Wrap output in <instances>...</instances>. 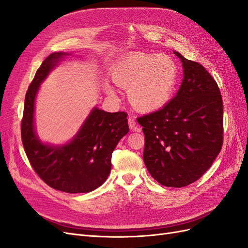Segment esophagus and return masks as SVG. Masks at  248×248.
Segmentation results:
<instances>
[{
  "label": "esophagus",
  "mask_w": 248,
  "mask_h": 248,
  "mask_svg": "<svg viewBox=\"0 0 248 248\" xmlns=\"http://www.w3.org/2000/svg\"><path fill=\"white\" fill-rule=\"evenodd\" d=\"M128 125H129V128L132 129V130H137L138 129V125H137L136 120H134L132 117H130L128 119Z\"/></svg>",
  "instance_id": "34e87169"
}]
</instances>
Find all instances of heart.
I'll use <instances>...</instances> for the list:
<instances>
[{"mask_svg": "<svg viewBox=\"0 0 248 248\" xmlns=\"http://www.w3.org/2000/svg\"><path fill=\"white\" fill-rule=\"evenodd\" d=\"M179 78L177 63L159 54H131L119 61L111 72L116 85L128 92V99L139 110L162 107L171 96ZM106 91L112 95L109 86Z\"/></svg>", "mask_w": 248, "mask_h": 248, "instance_id": "heart-1", "label": "heart"}]
</instances>
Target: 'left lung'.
I'll return each instance as SVG.
<instances>
[{
	"instance_id": "left-lung-1",
	"label": "left lung",
	"mask_w": 248,
	"mask_h": 248,
	"mask_svg": "<svg viewBox=\"0 0 248 248\" xmlns=\"http://www.w3.org/2000/svg\"><path fill=\"white\" fill-rule=\"evenodd\" d=\"M181 59L184 78L162 108L138 118L145 134L144 162L157 182L184 187L212 166L223 142L220 90L206 68Z\"/></svg>"
}]
</instances>
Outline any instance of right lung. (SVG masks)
Masks as SVG:
<instances>
[{
	"label": "right lung",
	"mask_w": 248,
	"mask_h": 248,
	"mask_svg": "<svg viewBox=\"0 0 248 248\" xmlns=\"http://www.w3.org/2000/svg\"><path fill=\"white\" fill-rule=\"evenodd\" d=\"M66 52H52L36 71L26 94L21 140L36 174L51 188L67 193L90 192L102 185L111 168V154L129 131L127 114L93 108L76 137L63 146L44 145L34 127V106L41 82Z\"/></svg>",
	"instance_id": "right-lung-1"
}]
</instances>
